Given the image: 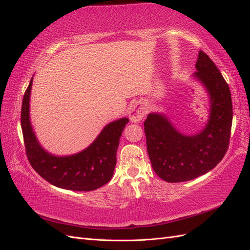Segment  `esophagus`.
<instances>
[{"instance_id":"obj_1","label":"esophagus","mask_w":250,"mask_h":250,"mask_svg":"<svg viewBox=\"0 0 250 250\" xmlns=\"http://www.w3.org/2000/svg\"><path fill=\"white\" fill-rule=\"evenodd\" d=\"M146 112H147V109L145 105H144V103L137 102L132 104L129 108V118L132 122L137 123L144 119V117L146 116Z\"/></svg>"}]
</instances>
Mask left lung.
Masks as SVG:
<instances>
[{
  "label": "left lung",
  "mask_w": 250,
  "mask_h": 250,
  "mask_svg": "<svg viewBox=\"0 0 250 250\" xmlns=\"http://www.w3.org/2000/svg\"><path fill=\"white\" fill-rule=\"evenodd\" d=\"M194 77L209 97V117L194 135L180 133L163 113L148 115L144 129L154 172L167 183H181L208 173L221 162L229 149L232 103L228 83L211 59L199 51Z\"/></svg>",
  "instance_id": "8db88e82"
}]
</instances>
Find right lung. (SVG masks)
<instances>
[{
  "label": "right lung",
  "mask_w": 250,
  "mask_h": 250,
  "mask_svg": "<svg viewBox=\"0 0 250 250\" xmlns=\"http://www.w3.org/2000/svg\"><path fill=\"white\" fill-rule=\"evenodd\" d=\"M30 80L21 104V123L26 154L32 168L51 185L72 191H93L107 184L117 164V150L127 118L105 126L97 139L80 152L66 156L49 153L37 141L30 121Z\"/></svg>",
  "instance_id": "obj_1"
}]
</instances>
